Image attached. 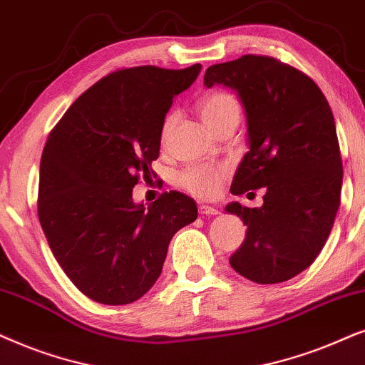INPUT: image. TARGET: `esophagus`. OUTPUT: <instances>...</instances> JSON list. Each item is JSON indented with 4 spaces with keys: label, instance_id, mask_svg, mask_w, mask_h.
<instances>
[{
    "label": "esophagus",
    "instance_id": "obj_1",
    "mask_svg": "<svg viewBox=\"0 0 365 365\" xmlns=\"http://www.w3.org/2000/svg\"><path fill=\"white\" fill-rule=\"evenodd\" d=\"M198 212H200L202 215H217L218 208L210 207V205H200L198 207Z\"/></svg>",
    "mask_w": 365,
    "mask_h": 365
}]
</instances>
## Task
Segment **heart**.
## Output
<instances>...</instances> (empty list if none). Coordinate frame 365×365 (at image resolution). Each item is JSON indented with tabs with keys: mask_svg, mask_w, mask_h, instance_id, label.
Returning <instances> with one entry per match:
<instances>
[{
	"mask_svg": "<svg viewBox=\"0 0 365 365\" xmlns=\"http://www.w3.org/2000/svg\"><path fill=\"white\" fill-rule=\"evenodd\" d=\"M198 111H200L202 120L205 121L210 132H215L218 126L225 123H239L240 120V103L232 93L223 90H213L208 91L203 96H200L197 101ZM177 120V115L168 113L163 118L162 132H160V138L165 140L172 126ZM222 168H212V167H190L185 168L178 175L180 187L185 188L192 195L210 198L217 193L218 187H220Z\"/></svg>",
	"mask_w": 365,
	"mask_h": 365,
	"instance_id": "heart-1",
	"label": "heart"
}]
</instances>
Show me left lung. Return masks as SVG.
Masks as SVG:
<instances>
[{"label": "left lung", "mask_w": 365, "mask_h": 365, "mask_svg": "<svg viewBox=\"0 0 365 365\" xmlns=\"http://www.w3.org/2000/svg\"><path fill=\"white\" fill-rule=\"evenodd\" d=\"M215 83L239 93L249 125L250 150L230 192L265 190L260 208L227 205L247 225L230 265L257 284H280L317 259L341 205L344 170L332 110L312 78L272 56L208 66L203 85Z\"/></svg>", "instance_id": "1"}]
</instances>
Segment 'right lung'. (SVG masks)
Wrapping results in <instances>:
<instances>
[{
  "instance_id": "right-lung-1",
  "label": "right lung",
  "mask_w": 365,
  "mask_h": 365,
  "mask_svg": "<svg viewBox=\"0 0 365 365\" xmlns=\"http://www.w3.org/2000/svg\"><path fill=\"white\" fill-rule=\"evenodd\" d=\"M202 65L121 68L76 98L48 135L40 163L38 218L63 272L105 305L138 300L162 274L168 244L197 218V203L165 192L148 208L132 192L160 153L173 96Z\"/></svg>"
}]
</instances>
